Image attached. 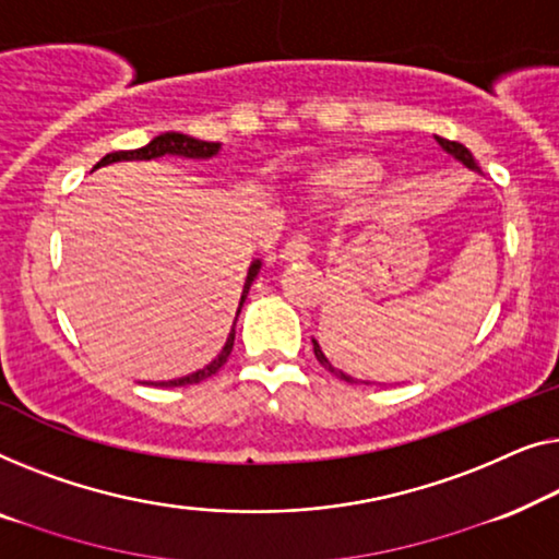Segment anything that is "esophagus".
Masks as SVG:
<instances>
[{
	"instance_id": "1",
	"label": "esophagus",
	"mask_w": 559,
	"mask_h": 559,
	"mask_svg": "<svg viewBox=\"0 0 559 559\" xmlns=\"http://www.w3.org/2000/svg\"><path fill=\"white\" fill-rule=\"evenodd\" d=\"M309 242H306V238H290L286 246L281 248V253H278V258L281 261H286V263H301V261H306V258H309Z\"/></svg>"
}]
</instances>
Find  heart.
I'll return each mask as SVG.
<instances>
[{"instance_id":"obj_1","label":"heart","mask_w":559,"mask_h":559,"mask_svg":"<svg viewBox=\"0 0 559 559\" xmlns=\"http://www.w3.org/2000/svg\"><path fill=\"white\" fill-rule=\"evenodd\" d=\"M382 179V167L374 159L355 156V159H342L326 164L313 171L306 182L309 198L324 204H347L359 200L361 194L372 192Z\"/></svg>"}]
</instances>
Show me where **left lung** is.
<instances>
[{
	"label": "left lung",
	"mask_w": 559,
	"mask_h": 559,
	"mask_svg": "<svg viewBox=\"0 0 559 559\" xmlns=\"http://www.w3.org/2000/svg\"><path fill=\"white\" fill-rule=\"evenodd\" d=\"M436 141H438V146L443 148V152H445L448 156H453V159H455V162H461L463 167H466V169L476 171V175H481V167H478L476 159H474V154H471L466 146L459 144V141H448V139H440V136H436ZM311 344H313V355H317V359H319V365H321V367L329 369V372L336 374V377H340V380H344V382H352V384L361 382V380H357V377H352V374L344 372V369L334 367V365H332V359H329V357L324 355V349H321L319 340H313V336H311ZM361 384H369V382H361Z\"/></svg>",
	"instance_id": "1"
}]
</instances>
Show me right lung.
Segmentation results:
<instances>
[{"label": "right lung", "instance_id": "add662e5", "mask_svg": "<svg viewBox=\"0 0 559 559\" xmlns=\"http://www.w3.org/2000/svg\"><path fill=\"white\" fill-rule=\"evenodd\" d=\"M219 152H223V144H219V141H202V139L187 136V133L167 131V133H159V136H154L152 141H148V144H144L141 148H131V152L106 154L104 159H100L93 169L108 167V164H116V162H152V159H162V156H179V159L207 162V159H212V156H217ZM261 269H263V261H261V258H255V261L250 263V269H248L246 283H242L240 304H238V311H235V321H238L242 304H246V298H248V290H250V286H253V281L258 278V273H261ZM235 321H233V326H230V334H227V340L223 344V349H219L217 355L207 361V365L200 367V369H194V372L185 374V377H177V380L148 382V384H159V388H185V384H198V382L207 380V377L215 374L217 369L225 365L227 357H230V352H233Z\"/></svg>", "mask_w": 559, "mask_h": 559}]
</instances>
